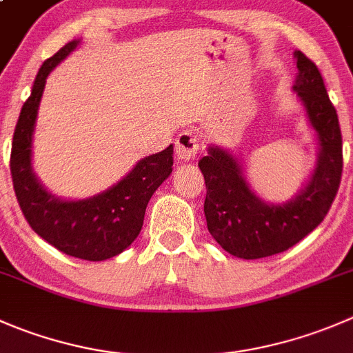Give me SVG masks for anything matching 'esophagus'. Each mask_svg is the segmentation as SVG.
<instances>
[{
	"instance_id": "1",
	"label": "esophagus",
	"mask_w": 353,
	"mask_h": 353,
	"mask_svg": "<svg viewBox=\"0 0 353 353\" xmlns=\"http://www.w3.org/2000/svg\"><path fill=\"white\" fill-rule=\"evenodd\" d=\"M200 136L194 131H183L176 138V157L181 162H186V160H193L196 157L198 150H200Z\"/></svg>"
}]
</instances>
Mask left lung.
I'll return each mask as SVG.
<instances>
[{"label":"left lung","mask_w":353,"mask_h":353,"mask_svg":"<svg viewBox=\"0 0 353 353\" xmlns=\"http://www.w3.org/2000/svg\"><path fill=\"white\" fill-rule=\"evenodd\" d=\"M295 58L299 75L293 90L319 138L317 165L307 186L288 203L271 205L250 190L239 162L225 150L210 146L198 162L207 186L208 232L239 259H262L292 248L324 221L340 188L343 152L336 110L316 63L302 51H295Z\"/></svg>","instance_id":"obj_1"}]
</instances>
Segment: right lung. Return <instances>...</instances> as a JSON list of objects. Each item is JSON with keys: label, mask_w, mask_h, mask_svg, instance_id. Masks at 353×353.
Segmentation results:
<instances>
[{"label": "right lung", "mask_w": 353, "mask_h": 353, "mask_svg": "<svg viewBox=\"0 0 353 353\" xmlns=\"http://www.w3.org/2000/svg\"><path fill=\"white\" fill-rule=\"evenodd\" d=\"M77 44L70 41L41 65L13 132L10 172L20 210L34 232L67 255L100 262L122 253L138 238L150 198L172 172L174 148L170 145L139 160L124 179L93 198L67 201L44 190L30 167L37 108L48 74Z\"/></svg>", "instance_id": "right-lung-1"}]
</instances>
